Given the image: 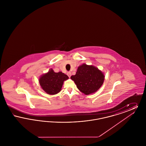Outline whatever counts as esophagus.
<instances>
[{"instance_id":"obj_1","label":"esophagus","mask_w":146,"mask_h":146,"mask_svg":"<svg viewBox=\"0 0 146 146\" xmlns=\"http://www.w3.org/2000/svg\"><path fill=\"white\" fill-rule=\"evenodd\" d=\"M67 76L70 78V76H71V72H68L67 73Z\"/></svg>"}]
</instances>
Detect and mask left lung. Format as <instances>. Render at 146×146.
<instances>
[{"label": "left lung", "instance_id": "8db88e82", "mask_svg": "<svg viewBox=\"0 0 146 146\" xmlns=\"http://www.w3.org/2000/svg\"><path fill=\"white\" fill-rule=\"evenodd\" d=\"M78 89L85 95L98 90L104 82V74L93 66L83 64L78 68L76 74L70 76Z\"/></svg>", "mask_w": 146, "mask_h": 146}]
</instances>
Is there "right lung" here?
I'll return each mask as SVG.
<instances>
[{
    "instance_id": "add662e5",
    "label": "right lung",
    "mask_w": 146,
    "mask_h": 146,
    "mask_svg": "<svg viewBox=\"0 0 146 146\" xmlns=\"http://www.w3.org/2000/svg\"><path fill=\"white\" fill-rule=\"evenodd\" d=\"M68 78V76L62 72L55 73L51 69L40 78L39 83L46 93L55 95L61 91L63 82Z\"/></svg>"
}]
</instances>
